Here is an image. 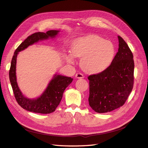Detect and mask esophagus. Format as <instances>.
<instances>
[{
	"label": "esophagus",
	"mask_w": 148,
	"mask_h": 148,
	"mask_svg": "<svg viewBox=\"0 0 148 148\" xmlns=\"http://www.w3.org/2000/svg\"><path fill=\"white\" fill-rule=\"evenodd\" d=\"M75 77L77 79H81V78H84V75H83L82 73H78L76 74H75Z\"/></svg>",
	"instance_id": "34e87169"
}]
</instances>
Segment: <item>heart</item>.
<instances>
[{
    "label": "heart",
    "mask_w": 148,
    "mask_h": 148,
    "mask_svg": "<svg viewBox=\"0 0 148 148\" xmlns=\"http://www.w3.org/2000/svg\"><path fill=\"white\" fill-rule=\"evenodd\" d=\"M71 52L66 56L68 63L74 62V58H82L81 65L87 73L97 74L111 65L115 56V49L111 42L98 36L89 35L74 40Z\"/></svg>",
    "instance_id": "heart-1"
}]
</instances>
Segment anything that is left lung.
<instances>
[{
    "label": "left lung",
    "instance_id": "8db88e82",
    "mask_svg": "<svg viewBox=\"0 0 148 148\" xmlns=\"http://www.w3.org/2000/svg\"><path fill=\"white\" fill-rule=\"evenodd\" d=\"M111 65L97 74L90 75L89 104L98 113L108 112L124 104L134 84L133 55L122 37Z\"/></svg>",
    "mask_w": 148,
    "mask_h": 148
}]
</instances>
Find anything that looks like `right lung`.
Instances as JSON below:
<instances>
[{"label": "right lung", "mask_w": 148, "mask_h": 148, "mask_svg": "<svg viewBox=\"0 0 148 148\" xmlns=\"http://www.w3.org/2000/svg\"><path fill=\"white\" fill-rule=\"evenodd\" d=\"M59 31L51 30L46 33L36 32L29 36L19 45L15 51L9 70V79L15 98L18 105L28 111L40 114H49L55 111L62 99L64 91L73 79L61 75H55L49 82L45 91L37 99H29L22 94L17 85L16 78V62L18 52L24 50L29 45L39 40L54 38Z\"/></svg>", "instance_id": "right-lung-1"}]
</instances>
